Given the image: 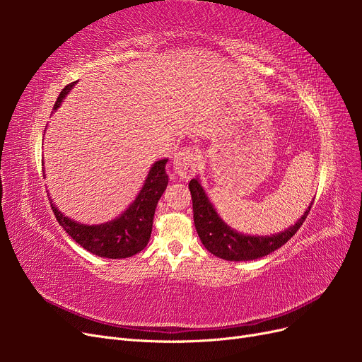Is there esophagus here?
Listing matches in <instances>:
<instances>
[{"instance_id":"esophagus-1","label":"esophagus","mask_w":362,"mask_h":362,"mask_svg":"<svg viewBox=\"0 0 362 362\" xmlns=\"http://www.w3.org/2000/svg\"><path fill=\"white\" fill-rule=\"evenodd\" d=\"M198 154L192 148L181 149L173 158V172L180 180H189L196 170Z\"/></svg>"}]
</instances>
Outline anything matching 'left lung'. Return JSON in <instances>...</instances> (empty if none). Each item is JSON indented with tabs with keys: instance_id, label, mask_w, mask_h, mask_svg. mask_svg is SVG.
Returning a JSON list of instances; mask_svg holds the SVG:
<instances>
[{
	"instance_id": "obj_1",
	"label": "left lung",
	"mask_w": 362,
	"mask_h": 362,
	"mask_svg": "<svg viewBox=\"0 0 362 362\" xmlns=\"http://www.w3.org/2000/svg\"><path fill=\"white\" fill-rule=\"evenodd\" d=\"M189 189L193 201V221L202 245L213 255L226 261H250L266 257L272 252L286 245L298 233V229L308 216L313 201L294 225L281 233L270 235H252L238 233L237 229L225 223L216 206L208 198L199 177L189 182Z\"/></svg>"
}]
</instances>
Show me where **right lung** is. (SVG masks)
Here are the masks:
<instances>
[{"label":"right lung","mask_w":362,"mask_h":362,"mask_svg":"<svg viewBox=\"0 0 362 362\" xmlns=\"http://www.w3.org/2000/svg\"><path fill=\"white\" fill-rule=\"evenodd\" d=\"M74 86L75 83L66 86L60 92L52 108L54 112L62 105L63 100L72 90ZM166 163L168 158H161L152 164L136 199L128 205L122 214H119L113 221L100 225H86L76 222L59 210L48 193L52 213L64 231L80 246L89 250L90 254L112 259L133 257L146 247L151 238L156 208L169 182Z\"/></svg>","instance_id":"1"}]
</instances>
